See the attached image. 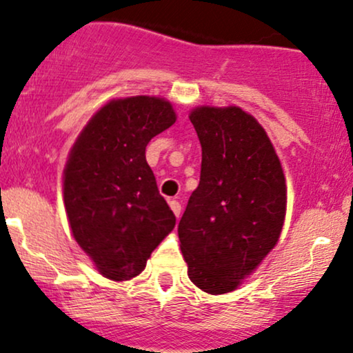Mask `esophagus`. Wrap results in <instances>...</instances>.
Instances as JSON below:
<instances>
[{
	"mask_svg": "<svg viewBox=\"0 0 353 353\" xmlns=\"http://www.w3.org/2000/svg\"><path fill=\"white\" fill-rule=\"evenodd\" d=\"M169 205H171L172 212L176 214V217H179L181 216V204H179V202H177L176 199H172V201H169Z\"/></svg>",
	"mask_w": 353,
	"mask_h": 353,
	"instance_id": "34e87169",
	"label": "esophagus"
}]
</instances>
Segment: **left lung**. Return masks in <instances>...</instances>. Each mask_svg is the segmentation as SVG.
<instances>
[{"label": "left lung", "mask_w": 353, "mask_h": 353, "mask_svg": "<svg viewBox=\"0 0 353 353\" xmlns=\"http://www.w3.org/2000/svg\"><path fill=\"white\" fill-rule=\"evenodd\" d=\"M201 181L177 228L188 275L204 292L237 289L281 237L287 189L281 161L254 116L237 106L192 109Z\"/></svg>", "instance_id": "left-lung-1"}]
</instances>
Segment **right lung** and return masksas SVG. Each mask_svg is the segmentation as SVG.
Segmentation results:
<instances>
[{
    "label": "right lung",
    "mask_w": 353,
    "mask_h": 353,
    "mask_svg": "<svg viewBox=\"0 0 353 353\" xmlns=\"http://www.w3.org/2000/svg\"><path fill=\"white\" fill-rule=\"evenodd\" d=\"M174 123L176 112L163 98L112 99L91 117L70 152L63 192L71 232L111 281L143 272L176 225L145 161L149 141Z\"/></svg>",
    "instance_id": "add662e5"
}]
</instances>
